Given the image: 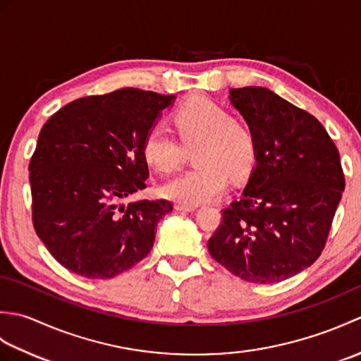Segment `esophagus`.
<instances>
[{"label":"esophagus","mask_w":361,"mask_h":361,"mask_svg":"<svg viewBox=\"0 0 361 361\" xmlns=\"http://www.w3.org/2000/svg\"><path fill=\"white\" fill-rule=\"evenodd\" d=\"M175 209H176V211H183V212H192V211H195V209H197V206L176 203V204H175Z\"/></svg>","instance_id":"34e87169"}]
</instances>
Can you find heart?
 <instances>
[{
	"label": "heart",
	"instance_id": "1",
	"mask_svg": "<svg viewBox=\"0 0 361 361\" xmlns=\"http://www.w3.org/2000/svg\"><path fill=\"white\" fill-rule=\"evenodd\" d=\"M172 121L180 141L166 128L153 126L142 141L145 163L159 173H171L181 166L183 147L197 145L198 167L167 181L161 188L164 197L192 206L209 203L225 194L229 178L240 181L250 173L256 157L255 136L224 106L195 97L178 106Z\"/></svg>",
	"mask_w": 361,
	"mask_h": 361
}]
</instances>
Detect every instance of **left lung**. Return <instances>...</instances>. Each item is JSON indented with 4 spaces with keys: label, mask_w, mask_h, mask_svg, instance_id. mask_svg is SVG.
<instances>
[{
    "label": "left lung",
    "mask_w": 361,
    "mask_h": 361,
    "mask_svg": "<svg viewBox=\"0 0 361 361\" xmlns=\"http://www.w3.org/2000/svg\"><path fill=\"white\" fill-rule=\"evenodd\" d=\"M256 142V166L221 214L209 255L237 278L286 281L323 252L344 190L340 153L310 113L262 87L229 90Z\"/></svg>",
    "instance_id": "1"
}]
</instances>
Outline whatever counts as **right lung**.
<instances>
[{"instance_id": "right-lung-1", "label": "right lung", "mask_w": 361, "mask_h": 361, "mask_svg": "<svg viewBox=\"0 0 361 361\" xmlns=\"http://www.w3.org/2000/svg\"><path fill=\"white\" fill-rule=\"evenodd\" d=\"M173 99L122 88L75 99L42 127L29 163L32 224L66 270L110 279L150 252L172 203L122 202L145 188L142 141Z\"/></svg>"}]
</instances>
